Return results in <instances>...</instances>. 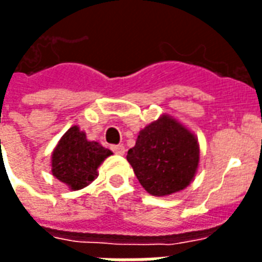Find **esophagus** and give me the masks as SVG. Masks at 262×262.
<instances>
[{
    "label": "esophagus",
    "instance_id": "obj_1",
    "mask_svg": "<svg viewBox=\"0 0 262 262\" xmlns=\"http://www.w3.org/2000/svg\"><path fill=\"white\" fill-rule=\"evenodd\" d=\"M111 148H112V151L115 152V154H118V156H123V154L126 152L125 147L122 146V144H116V146H112Z\"/></svg>",
    "mask_w": 262,
    "mask_h": 262
}]
</instances>
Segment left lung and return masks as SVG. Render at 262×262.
<instances>
[{
  "mask_svg": "<svg viewBox=\"0 0 262 262\" xmlns=\"http://www.w3.org/2000/svg\"><path fill=\"white\" fill-rule=\"evenodd\" d=\"M126 160L144 190L162 197L190 185L199 168L200 146L194 133L164 114L139 132Z\"/></svg>",
  "mask_w": 262,
  "mask_h": 262,
  "instance_id": "1",
  "label": "left lung"
}]
</instances>
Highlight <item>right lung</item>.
Returning a JSON list of instances; mask_svg holds the SVG:
<instances>
[{
  "label": "right lung",
  "instance_id": "right-lung-1",
  "mask_svg": "<svg viewBox=\"0 0 262 262\" xmlns=\"http://www.w3.org/2000/svg\"><path fill=\"white\" fill-rule=\"evenodd\" d=\"M111 154L98 141L87 140L79 126H72L52 151L51 172L71 190H80L96 179L98 166Z\"/></svg>",
  "mask_w": 262,
  "mask_h": 262
}]
</instances>
